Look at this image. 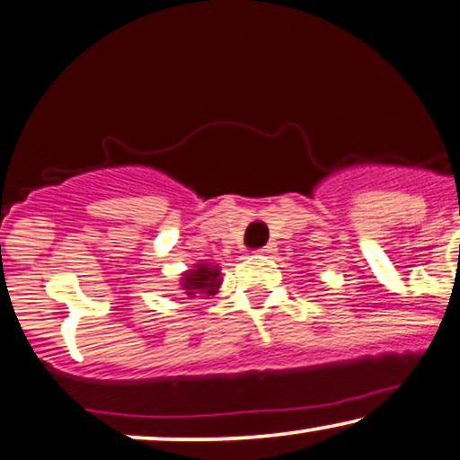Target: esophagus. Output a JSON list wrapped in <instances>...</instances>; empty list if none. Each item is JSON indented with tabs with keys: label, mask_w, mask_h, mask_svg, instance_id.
<instances>
[{
	"label": "esophagus",
	"mask_w": 460,
	"mask_h": 460,
	"mask_svg": "<svg viewBox=\"0 0 460 460\" xmlns=\"http://www.w3.org/2000/svg\"><path fill=\"white\" fill-rule=\"evenodd\" d=\"M274 252H277V244H274V243H268L266 247H261L258 253H261V255H272Z\"/></svg>",
	"instance_id": "obj_1"
}]
</instances>
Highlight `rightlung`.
Wrapping results in <instances>:
<instances>
[{
    "mask_svg": "<svg viewBox=\"0 0 460 460\" xmlns=\"http://www.w3.org/2000/svg\"><path fill=\"white\" fill-rule=\"evenodd\" d=\"M219 285H222V272L219 266H211L200 261L194 268H190L188 272H183L181 277V289L183 294L190 297L196 296H216Z\"/></svg>",
    "mask_w": 460,
    "mask_h": 460,
    "instance_id": "right-lung-1",
    "label": "right lung"
}]
</instances>
